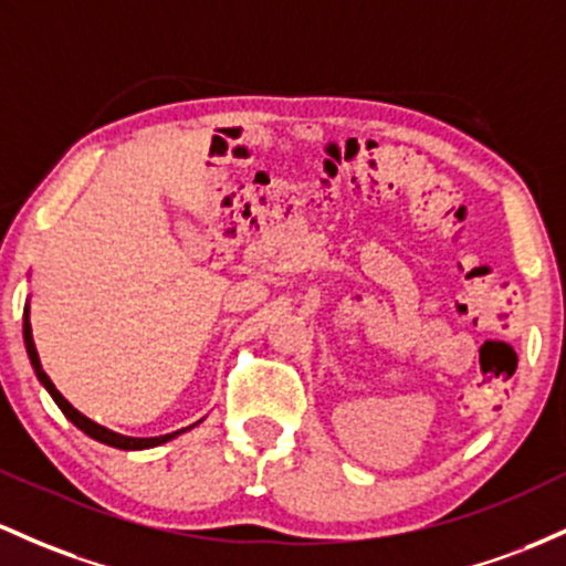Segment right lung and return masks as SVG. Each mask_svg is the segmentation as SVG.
<instances>
[{"label":"right lung","instance_id":"1","mask_svg":"<svg viewBox=\"0 0 566 566\" xmlns=\"http://www.w3.org/2000/svg\"><path fill=\"white\" fill-rule=\"evenodd\" d=\"M23 340H27V352H29V359H31V368H34L36 378L42 381V387L51 392V397L55 400V406L64 411L66 419L72 421L74 427H80L85 434H91L93 440H98V443H107V446H115V449H123V451H139V449H153V446H160L166 443V440L177 438V434H182L185 430H190V427H185V430H177V432H169V434H160V438H128V434H120V432H112L107 427L96 424V421H91L88 416H83L77 411V408L72 406L70 400H66L64 395L55 389V384L51 381V376L42 370V363H40V354H36V346H34V338H31V322H29V306L23 308Z\"/></svg>","mask_w":566,"mask_h":566}]
</instances>
